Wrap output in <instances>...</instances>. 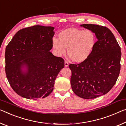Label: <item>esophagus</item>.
Listing matches in <instances>:
<instances>
[{
    "label": "esophagus",
    "instance_id": "obj_1",
    "mask_svg": "<svg viewBox=\"0 0 126 126\" xmlns=\"http://www.w3.org/2000/svg\"><path fill=\"white\" fill-rule=\"evenodd\" d=\"M69 66V63L68 62L66 61H65V67H67Z\"/></svg>",
    "mask_w": 126,
    "mask_h": 126
}]
</instances>
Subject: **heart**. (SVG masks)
I'll return each mask as SVG.
<instances>
[{"mask_svg": "<svg viewBox=\"0 0 126 126\" xmlns=\"http://www.w3.org/2000/svg\"><path fill=\"white\" fill-rule=\"evenodd\" d=\"M96 35L91 30L69 28L59 34V39H52V47L59 56L67 55L75 63L86 61L92 55L96 46Z\"/></svg>", "mask_w": 126, "mask_h": 126, "instance_id": "b5f03b06", "label": "heart"}]
</instances>
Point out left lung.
Returning <instances> with one entry per match:
<instances>
[{"label":"left lung","mask_w":126,"mask_h":126,"mask_svg":"<svg viewBox=\"0 0 126 126\" xmlns=\"http://www.w3.org/2000/svg\"><path fill=\"white\" fill-rule=\"evenodd\" d=\"M80 26L94 32L97 40L86 61L69 65L71 86L76 95L92 99L107 94L115 84L121 69V48L108 28L92 24Z\"/></svg>","instance_id":"1"}]
</instances>
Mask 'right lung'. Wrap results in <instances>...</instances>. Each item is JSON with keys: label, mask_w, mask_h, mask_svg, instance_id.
I'll return each instance as SVG.
<instances>
[{"label": "right lung", "mask_w": 126, "mask_h": 126, "mask_svg": "<svg viewBox=\"0 0 126 126\" xmlns=\"http://www.w3.org/2000/svg\"><path fill=\"white\" fill-rule=\"evenodd\" d=\"M55 28L36 25L19 30L5 48V73L15 92L37 100L53 91L64 60L50 52Z\"/></svg>", "instance_id": "obj_1"}]
</instances>
